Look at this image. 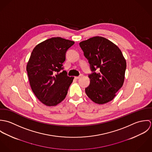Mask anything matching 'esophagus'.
Masks as SVG:
<instances>
[{
	"mask_svg": "<svg viewBox=\"0 0 152 152\" xmlns=\"http://www.w3.org/2000/svg\"><path fill=\"white\" fill-rule=\"evenodd\" d=\"M82 76H83V75H82V74H81V75H80V76H77V77H74V78H75V79H76V80H78V79H79V78H81V77H82Z\"/></svg>",
	"mask_w": 152,
	"mask_h": 152,
	"instance_id": "34e87169",
	"label": "esophagus"
}]
</instances>
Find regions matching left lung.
I'll return each mask as SVG.
<instances>
[{
  "instance_id": "obj_1",
  "label": "left lung",
  "mask_w": 152,
  "mask_h": 152,
  "mask_svg": "<svg viewBox=\"0 0 152 152\" xmlns=\"http://www.w3.org/2000/svg\"><path fill=\"white\" fill-rule=\"evenodd\" d=\"M92 71L90 84L86 88L89 99L98 104L112 101L122 87L126 63L119 48L108 39L95 36L80 43Z\"/></svg>"
}]
</instances>
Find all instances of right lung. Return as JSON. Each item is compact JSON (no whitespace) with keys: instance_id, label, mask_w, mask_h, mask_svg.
<instances>
[{"instance_id":"right-lung-1","label":"right lung","mask_w":152,"mask_h":152,"mask_svg":"<svg viewBox=\"0 0 152 152\" xmlns=\"http://www.w3.org/2000/svg\"><path fill=\"white\" fill-rule=\"evenodd\" d=\"M74 42L60 37L38 44L33 50L26 66L32 91L44 105L54 107L66 97L74 77L66 75L63 63L66 50Z\"/></svg>"}]
</instances>
